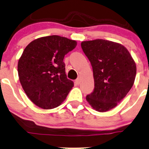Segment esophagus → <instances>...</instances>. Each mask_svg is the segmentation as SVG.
Instances as JSON below:
<instances>
[{
  "instance_id": "1",
  "label": "esophagus",
  "mask_w": 149,
  "mask_h": 149,
  "mask_svg": "<svg viewBox=\"0 0 149 149\" xmlns=\"http://www.w3.org/2000/svg\"><path fill=\"white\" fill-rule=\"evenodd\" d=\"M80 81H81L80 79H77L76 81H75V83H76V84H78V85H79V84H80Z\"/></svg>"
}]
</instances>
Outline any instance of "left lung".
I'll return each mask as SVG.
<instances>
[{
  "mask_svg": "<svg viewBox=\"0 0 149 149\" xmlns=\"http://www.w3.org/2000/svg\"><path fill=\"white\" fill-rule=\"evenodd\" d=\"M81 48L91 63L94 89L86 96L95 110L115 107L134 84L136 65L129 51L119 43L105 40L82 42Z\"/></svg>",
  "mask_w": 149,
  "mask_h": 149,
  "instance_id": "obj_1",
  "label": "left lung"
}]
</instances>
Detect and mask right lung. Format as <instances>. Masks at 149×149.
Wrapping results in <instances>:
<instances>
[{"label": "right lung", "instance_id": "right-lung-1", "mask_svg": "<svg viewBox=\"0 0 149 149\" xmlns=\"http://www.w3.org/2000/svg\"><path fill=\"white\" fill-rule=\"evenodd\" d=\"M77 45L75 40L58 35L36 39L24 50L18 73L27 97L45 109L60 106L74 86L65 74L64 56Z\"/></svg>", "mask_w": 149, "mask_h": 149}]
</instances>
